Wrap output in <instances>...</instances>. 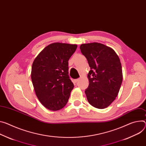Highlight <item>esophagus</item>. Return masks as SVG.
Segmentation results:
<instances>
[{
    "label": "esophagus",
    "mask_w": 146,
    "mask_h": 146,
    "mask_svg": "<svg viewBox=\"0 0 146 146\" xmlns=\"http://www.w3.org/2000/svg\"><path fill=\"white\" fill-rule=\"evenodd\" d=\"M79 80H80V78H77V79H75L74 80V82L76 83L77 82H78Z\"/></svg>",
    "instance_id": "1"
}]
</instances>
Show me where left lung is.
I'll list each match as a JSON object with an SVG mask.
<instances>
[{
  "mask_svg": "<svg viewBox=\"0 0 146 146\" xmlns=\"http://www.w3.org/2000/svg\"><path fill=\"white\" fill-rule=\"evenodd\" d=\"M80 49L90 67L87 99L96 108H107L115 100L122 84L120 59L112 48L100 43L82 44Z\"/></svg>",
  "mask_w": 146,
  "mask_h": 146,
  "instance_id": "1",
  "label": "left lung"
}]
</instances>
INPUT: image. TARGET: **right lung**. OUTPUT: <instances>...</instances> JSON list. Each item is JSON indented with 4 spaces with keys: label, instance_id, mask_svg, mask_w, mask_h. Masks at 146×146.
<instances>
[{
    "label": "right lung",
    "instance_id": "1",
    "mask_svg": "<svg viewBox=\"0 0 146 146\" xmlns=\"http://www.w3.org/2000/svg\"><path fill=\"white\" fill-rule=\"evenodd\" d=\"M77 45L56 42L46 46L34 59L31 80L35 94L47 109L58 111L67 104L74 84L68 61Z\"/></svg>",
    "mask_w": 146,
    "mask_h": 146
}]
</instances>
